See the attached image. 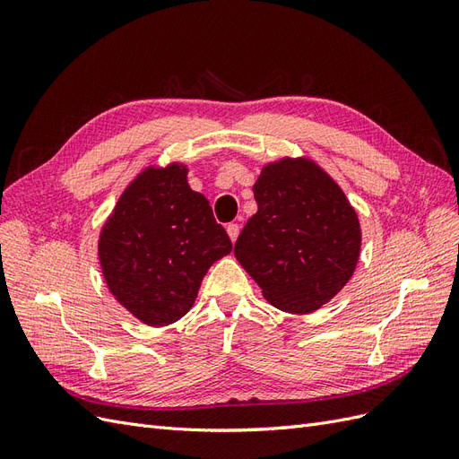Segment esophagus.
I'll return each instance as SVG.
<instances>
[{
    "label": "esophagus",
    "instance_id": "esophagus-1",
    "mask_svg": "<svg viewBox=\"0 0 459 459\" xmlns=\"http://www.w3.org/2000/svg\"><path fill=\"white\" fill-rule=\"evenodd\" d=\"M226 231H228V235H230L231 243L238 241V238H239V224H228Z\"/></svg>",
    "mask_w": 459,
    "mask_h": 459
}]
</instances>
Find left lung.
Wrapping results in <instances>:
<instances>
[{"mask_svg": "<svg viewBox=\"0 0 459 459\" xmlns=\"http://www.w3.org/2000/svg\"><path fill=\"white\" fill-rule=\"evenodd\" d=\"M253 191L258 211L235 243V258L275 308L316 312L356 270L362 230L354 206L307 157L268 162Z\"/></svg>", "mask_w": 459, "mask_h": 459, "instance_id": "obj_1", "label": "left lung"}]
</instances>
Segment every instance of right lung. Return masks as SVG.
<instances>
[{
  "label": "right lung",
  "mask_w": 459,
  "mask_h": 459,
  "mask_svg": "<svg viewBox=\"0 0 459 459\" xmlns=\"http://www.w3.org/2000/svg\"><path fill=\"white\" fill-rule=\"evenodd\" d=\"M231 253L187 166L151 164L122 191L97 241L110 295L134 317L162 327L184 317L208 268Z\"/></svg>",
  "instance_id": "add662e5"
}]
</instances>
